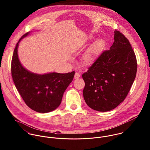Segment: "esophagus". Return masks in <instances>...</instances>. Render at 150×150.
I'll use <instances>...</instances> for the list:
<instances>
[{
	"label": "esophagus",
	"instance_id": "34e87169",
	"mask_svg": "<svg viewBox=\"0 0 150 150\" xmlns=\"http://www.w3.org/2000/svg\"><path fill=\"white\" fill-rule=\"evenodd\" d=\"M80 76H81L80 74L79 73L76 72V73H75V75H74V79H78L80 77Z\"/></svg>",
	"mask_w": 150,
	"mask_h": 150
}]
</instances>
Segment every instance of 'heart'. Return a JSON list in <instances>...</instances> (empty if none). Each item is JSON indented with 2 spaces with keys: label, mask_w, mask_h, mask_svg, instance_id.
Here are the masks:
<instances>
[{
  "label": "heart",
  "mask_w": 150,
  "mask_h": 150,
  "mask_svg": "<svg viewBox=\"0 0 150 150\" xmlns=\"http://www.w3.org/2000/svg\"><path fill=\"white\" fill-rule=\"evenodd\" d=\"M104 46L105 42L102 40H98L93 43L83 56L82 59L83 64L86 66H90L93 64Z\"/></svg>",
  "instance_id": "heart-1"
}]
</instances>
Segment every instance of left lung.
Returning a JSON list of instances; mask_svg holds the SVG:
<instances>
[{"label":"left lung","instance_id":"1","mask_svg":"<svg viewBox=\"0 0 150 150\" xmlns=\"http://www.w3.org/2000/svg\"><path fill=\"white\" fill-rule=\"evenodd\" d=\"M114 39L110 50L104 51L82 75L86 103L98 111H110L122 103L136 75L137 60L128 39L115 30Z\"/></svg>","mask_w":150,"mask_h":150}]
</instances>
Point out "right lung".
<instances>
[{
	"label": "right lung",
	"instance_id": "add662e5",
	"mask_svg": "<svg viewBox=\"0 0 150 150\" xmlns=\"http://www.w3.org/2000/svg\"><path fill=\"white\" fill-rule=\"evenodd\" d=\"M23 35L17 43L11 61L13 81L26 105L38 112H48L60 105L65 90L72 81L75 71L38 74L25 69L18 57V47Z\"/></svg>",
	"mask_w": 150,
	"mask_h": 150
}]
</instances>
